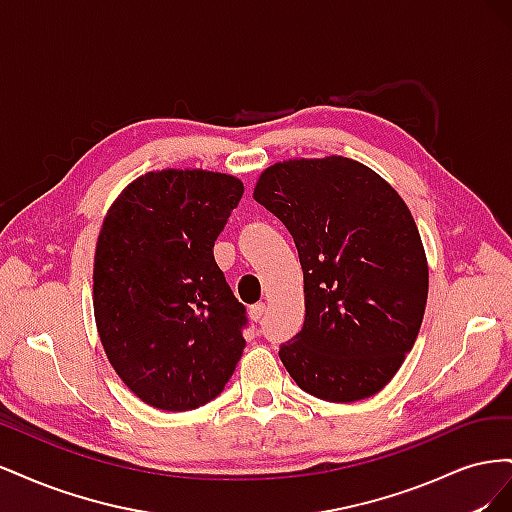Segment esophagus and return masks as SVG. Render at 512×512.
<instances>
[{"instance_id":"34e87169","label":"esophagus","mask_w":512,"mask_h":512,"mask_svg":"<svg viewBox=\"0 0 512 512\" xmlns=\"http://www.w3.org/2000/svg\"><path fill=\"white\" fill-rule=\"evenodd\" d=\"M265 309H267V305H265V303H256V305H252V307H250V318H252L254 322H258L262 316H265Z\"/></svg>"}]
</instances>
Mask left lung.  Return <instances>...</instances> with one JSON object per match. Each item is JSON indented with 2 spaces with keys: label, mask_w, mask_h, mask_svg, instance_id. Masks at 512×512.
Instances as JSON below:
<instances>
[{
  "label": "left lung",
  "mask_w": 512,
  "mask_h": 512,
  "mask_svg": "<svg viewBox=\"0 0 512 512\" xmlns=\"http://www.w3.org/2000/svg\"><path fill=\"white\" fill-rule=\"evenodd\" d=\"M254 200L290 230L305 322L280 348L309 395L350 404L393 380L421 331L429 267L404 198L369 166L294 158L262 170Z\"/></svg>",
  "instance_id": "8db88e82"
}]
</instances>
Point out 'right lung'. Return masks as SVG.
Masks as SVG:
<instances>
[{
    "instance_id": "add662e5",
    "label": "right lung",
    "mask_w": 512,
    "mask_h": 512,
    "mask_svg": "<svg viewBox=\"0 0 512 512\" xmlns=\"http://www.w3.org/2000/svg\"><path fill=\"white\" fill-rule=\"evenodd\" d=\"M241 196L232 175L164 168L128 183L104 215L96 327L108 363L151 408L207 404L241 359L245 307L213 258Z\"/></svg>"
}]
</instances>
